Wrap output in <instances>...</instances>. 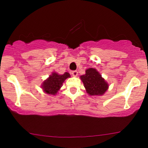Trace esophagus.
Instances as JSON below:
<instances>
[{
  "instance_id": "obj_1",
  "label": "esophagus",
  "mask_w": 148,
  "mask_h": 148,
  "mask_svg": "<svg viewBox=\"0 0 148 148\" xmlns=\"http://www.w3.org/2000/svg\"><path fill=\"white\" fill-rule=\"evenodd\" d=\"M71 74L73 77H77L78 75V72L77 71H73L71 72Z\"/></svg>"
}]
</instances>
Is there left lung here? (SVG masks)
<instances>
[{
	"label": "left lung",
	"instance_id": "obj_1",
	"mask_svg": "<svg viewBox=\"0 0 148 148\" xmlns=\"http://www.w3.org/2000/svg\"><path fill=\"white\" fill-rule=\"evenodd\" d=\"M86 91L90 96H100L105 94L108 89V84L94 68L86 70V74L80 76Z\"/></svg>",
	"mask_w": 148,
	"mask_h": 148
}]
</instances>
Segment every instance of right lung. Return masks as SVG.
I'll return each instance as SVG.
<instances>
[{
  "label": "right lung",
  "instance_id": "right-lung-1",
  "mask_svg": "<svg viewBox=\"0 0 148 148\" xmlns=\"http://www.w3.org/2000/svg\"><path fill=\"white\" fill-rule=\"evenodd\" d=\"M70 77V74L67 72L62 75L58 74L56 72H52V74L44 81L41 85V88L44 93L54 96L60 90L65 79Z\"/></svg>",
  "mask_w": 148,
  "mask_h": 148
}]
</instances>
